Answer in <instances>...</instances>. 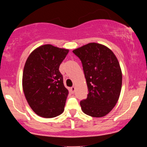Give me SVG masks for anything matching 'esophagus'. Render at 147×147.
Here are the masks:
<instances>
[{
    "label": "esophagus",
    "instance_id": "34e87169",
    "mask_svg": "<svg viewBox=\"0 0 147 147\" xmlns=\"http://www.w3.org/2000/svg\"><path fill=\"white\" fill-rule=\"evenodd\" d=\"M70 90H71V92L72 93H74V92H75V86H72L70 88Z\"/></svg>",
    "mask_w": 147,
    "mask_h": 147
}]
</instances>
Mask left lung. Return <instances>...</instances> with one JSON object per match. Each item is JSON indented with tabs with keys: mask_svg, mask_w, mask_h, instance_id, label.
Segmentation results:
<instances>
[{
	"mask_svg": "<svg viewBox=\"0 0 147 147\" xmlns=\"http://www.w3.org/2000/svg\"><path fill=\"white\" fill-rule=\"evenodd\" d=\"M81 60L86 79L88 94L80 102L85 114L104 117L117 104L122 75L117 57L105 45L90 43L72 51Z\"/></svg>",
	"mask_w": 147,
	"mask_h": 147,
	"instance_id": "8db88e82",
	"label": "left lung"
}]
</instances>
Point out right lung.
Here are the masks:
<instances>
[{"label":"right lung","mask_w":147,"mask_h":147,"mask_svg":"<svg viewBox=\"0 0 147 147\" xmlns=\"http://www.w3.org/2000/svg\"><path fill=\"white\" fill-rule=\"evenodd\" d=\"M68 52L50 44L41 45L25 62L23 92L31 109L41 117H55L63 112L68 90L59 68Z\"/></svg>","instance_id":"add662e5"}]
</instances>
